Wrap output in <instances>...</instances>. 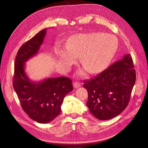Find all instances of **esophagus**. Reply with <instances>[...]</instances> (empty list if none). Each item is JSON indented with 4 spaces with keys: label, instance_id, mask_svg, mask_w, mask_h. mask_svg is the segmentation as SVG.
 Segmentation results:
<instances>
[{
    "label": "esophagus",
    "instance_id": "esophagus-1",
    "mask_svg": "<svg viewBox=\"0 0 148 148\" xmlns=\"http://www.w3.org/2000/svg\"><path fill=\"white\" fill-rule=\"evenodd\" d=\"M81 85H82V84L80 83L79 82H75L73 83V87L75 88H77L80 87V86H81Z\"/></svg>",
    "mask_w": 148,
    "mask_h": 148
}]
</instances>
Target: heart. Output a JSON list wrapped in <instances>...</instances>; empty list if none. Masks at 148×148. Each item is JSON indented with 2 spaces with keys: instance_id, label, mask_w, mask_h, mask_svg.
I'll return each instance as SVG.
<instances>
[{
  "instance_id": "heart-1",
  "label": "heart",
  "mask_w": 148,
  "mask_h": 148,
  "mask_svg": "<svg viewBox=\"0 0 148 148\" xmlns=\"http://www.w3.org/2000/svg\"><path fill=\"white\" fill-rule=\"evenodd\" d=\"M67 46L69 49L59 52L61 61L70 65L77 61L75 55L82 56L83 68L89 74L95 75L108 66L117 51L118 42L114 36L102 33L79 34L70 39Z\"/></svg>"
}]
</instances>
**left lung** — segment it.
I'll use <instances>...</instances> for the list:
<instances>
[{"instance_id":"obj_1","label":"left lung","mask_w":148,"mask_h":148,"mask_svg":"<svg viewBox=\"0 0 148 148\" xmlns=\"http://www.w3.org/2000/svg\"><path fill=\"white\" fill-rule=\"evenodd\" d=\"M136 81L135 70L130 54L125 55L95 78L84 82L88 93L86 106L101 120L113 119L126 108Z\"/></svg>"}]
</instances>
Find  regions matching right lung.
I'll return each mask as SVG.
<instances>
[{
	"mask_svg": "<svg viewBox=\"0 0 148 148\" xmlns=\"http://www.w3.org/2000/svg\"><path fill=\"white\" fill-rule=\"evenodd\" d=\"M46 30L39 31L19 49L13 78V86L22 109L31 119L40 123L50 122L60 114L64 97L73 90L69 78H49L33 82L25 73V64L38 53Z\"/></svg>",
	"mask_w": 148,
	"mask_h": 148,
	"instance_id": "right-lung-1",
	"label": "right lung"
}]
</instances>
